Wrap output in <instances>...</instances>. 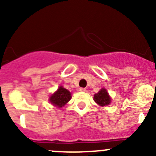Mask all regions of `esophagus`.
I'll list each match as a JSON object with an SVG mask.
<instances>
[{"label": "esophagus", "mask_w": 156, "mask_h": 156, "mask_svg": "<svg viewBox=\"0 0 156 156\" xmlns=\"http://www.w3.org/2000/svg\"><path fill=\"white\" fill-rule=\"evenodd\" d=\"M79 90L81 91V92H85L86 89H85V88H84V87H80Z\"/></svg>", "instance_id": "obj_1"}]
</instances>
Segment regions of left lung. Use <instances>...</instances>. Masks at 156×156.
<instances>
[{
  "label": "left lung",
  "mask_w": 156,
  "mask_h": 156,
  "mask_svg": "<svg viewBox=\"0 0 156 156\" xmlns=\"http://www.w3.org/2000/svg\"><path fill=\"white\" fill-rule=\"evenodd\" d=\"M94 100L100 106H108L111 103V97L108 95L107 90L105 88H102L97 94H94Z\"/></svg>",
  "instance_id": "1"
}]
</instances>
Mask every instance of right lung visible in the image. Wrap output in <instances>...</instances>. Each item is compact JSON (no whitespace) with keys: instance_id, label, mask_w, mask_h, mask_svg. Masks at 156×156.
<instances>
[{"instance_id":"obj_1","label":"right lung","mask_w":156,"mask_h":156,"mask_svg":"<svg viewBox=\"0 0 156 156\" xmlns=\"http://www.w3.org/2000/svg\"><path fill=\"white\" fill-rule=\"evenodd\" d=\"M71 98H72V96L69 90L64 88L62 86H60L54 94L50 96L49 101L53 106L58 108H62L68 103Z\"/></svg>"}]
</instances>
